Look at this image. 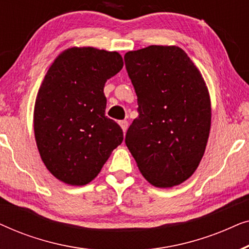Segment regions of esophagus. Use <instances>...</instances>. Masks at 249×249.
Masks as SVG:
<instances>
[{
  "instance_id": "34e87169",
  "label": "esophagus",
  "mask_w": 249,
  "mask_h": 249,
  "mask_svg": "<svg viewBox=\"0 0 249 249\" xmlns=\"http://www.w3.org/2000/svg\"><path fill=\"white\" fill-rule=\"evenodd\" d=\"M119 124H120V125H121V128H122V130H124V132L127 131V129H128V121H127V120H122V121L119 122Z\"/></svg>"
}]
</instances>
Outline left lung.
I'll use <instances>...</instances> for the list:
<instances>
[{"label": "left lung", "mask_w": 249, "mask_h": 249, "mask_svg": "<svg viewBox=\"0 0 249 249\" xmlns=\"http://www.w3.org/2000/svg\"><path fill=\"white\" fill-rule=\"evenodd\" d=\"M124 63L138 103L125 145L153 186L180 185L198 166L210 134L211 103L202 74L177 46L131 51Z\"/></svg>", "instance_id": "left-lung-1"}]
</instances>
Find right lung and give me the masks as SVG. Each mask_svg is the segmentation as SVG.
Listing matches in <instances>:
<instances>
[{
	"label": "right lung",
	"instance_id": "1",
	"mask_svg": "<svg viewBox=\"0 0 249 249\" xmlns=\"http://www.w3.org/2000/svg\"><path fill=\"white\" fill-rule=\"evenodd\" d=\"M124 67L119 53L72 47L54 60L37 94L34 130L40 158L61 181L90 182L124 131L105 117L104 85Z\"/></svg>",
	"mask_w": 249,
	"mask_h": 249
}]
</instances>
